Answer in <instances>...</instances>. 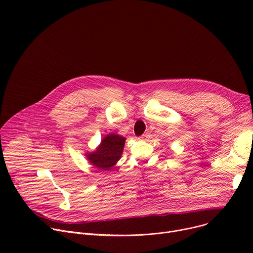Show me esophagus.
Here are the masks:
<instances>
[{
  "label": "esophagus",
  "mask_w": 253,
  "mask_h": 253,
  "mask_svg": "<svg viewBox=\"0 0 253 253\" xmlns=\"http://www.w3.org/2000/svg\"><path fill=\"white\" fill-rule=\"evenodd\" d=\"M150 136H151V133H150V132H145V133H143V134L140 136V138L145 140V139H148Z\"/></svg>",
  "instance_id": "esophagus-1"
}]
</instances>
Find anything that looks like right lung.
<instances>
[{"instance_id": "1", "label": "right lung", "mask_w": 253, "mask_h": 253, "mask_svg": "<svg viewBox=\"0 0 253 253\" xmlns=\"http://www.w3.org/2000/svg\"><path fill=\"white\" fill-rule=\"evenodd\" d=\"M125 138L118 134H109L101 140L97 150L87 155L89 162L100 170H110L122 155Z\"/></svg>"}]
</instances>
